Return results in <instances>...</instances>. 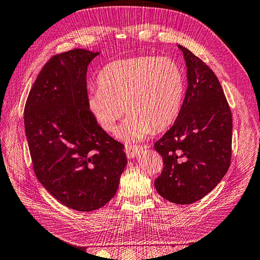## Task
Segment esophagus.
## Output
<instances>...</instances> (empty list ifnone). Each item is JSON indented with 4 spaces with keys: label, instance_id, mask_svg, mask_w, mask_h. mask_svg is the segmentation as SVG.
Listing matches in <instances>:
<instances>
[{
    "label": "esophagus",
    "instance_id": "obj_1",
    "mask_svg": "<svg viewBox=\"0 0 260 260\" xmlns=\"http://www.w3.org/2000/svg\"><path fill=\"white\" fill-rule=\"evenodd\" d=\"M142 151V147L138 146V145H125L124 147V152L127 154L128 158H133V157L139 156V154Z\"/></svg>",
    "mask_w": 260,
    "mask_h": 260
}]
</instances>
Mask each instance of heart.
I'll use <instances>...</instances> for the list:
<instances>
[{
  "instance_id": "heart-1",
  "label": "heart",
  "mask_w": 260,
  "mask_h": 260,
  "mask_svg": "<svg viewBox=\"0 0 260 260\" xmlns=\"http://www.w3.org/2000/svg\"><path fill=\"white\" fill-rule=\"evenodd\" d=\"M98 83L86 99L89 112L111 132L127 111L130 116L118 130L125 141L143 140L153 130L168 128L182 105L183 75L168 57L145 55L112 61L101 70Z\"/></svg>"
}]
</instances>
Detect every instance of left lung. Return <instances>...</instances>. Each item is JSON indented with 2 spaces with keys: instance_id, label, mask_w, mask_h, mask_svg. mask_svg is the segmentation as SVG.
Returning <instances> with one entry per match:
<instances>
[{
  "instance_id": "obj_1",
  "label": "left lung",
  "mask_w": 260,
  "mask_h": 260,
  "mask_svg": "<svg viewBox=\"0 0 260 260\" xmlns=\"http://www.w3.org/2000/svg\"><path fill=\"white\" fill-rule=\"evenodd\" d=\"M187 89L174 125L155 143L164 160L155 188L165 200L187 205L217 186L231 161L232 115L214 72L183 46Z\"/></svg>"
}]
</instances>
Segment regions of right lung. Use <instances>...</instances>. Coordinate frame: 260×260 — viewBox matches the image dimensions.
Listing matches in <instances>:
<instances>
[{
  "mask_svg": "<svg viewBox=\"0 0 260 260\" xmlns=\"http://www.w3.org/2000/svg\"><path fill=\"white\" fill-rule=\"evenodd\" d=\"M100 53L75 49L42 68L25 106V129L35 174L62 205L92 211L111 201L127 156L86 105V72Z\"/></svg>",
  "mask_w": 260,
  "mask_h": 260,
  "instance_id": "1",
  "label": "right lung"
}]
</instances>
